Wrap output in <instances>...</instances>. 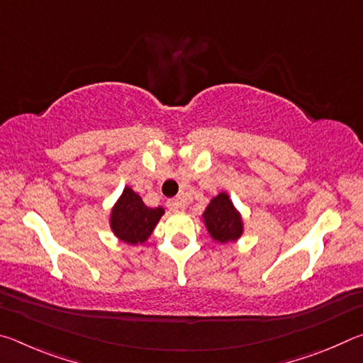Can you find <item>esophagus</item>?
<instances>
[{
	"label": "esophagus",
	"mask_w": 363,
	"mask_h": 363,
	"mask_svg": "<svg viewBox=\"0 0 363 363\" xmlns=\"http://www.w3.org/2000/svg\"><path fill=\"white\" fill-rule=\"evenodd\" d=\"M167 205H168L169 210L181 211V210H184V208H186V201H184L182 199H171V200H168Z\"/></svg>",
	"instance_id": "34e87169"
}]
</instances>
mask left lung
<instances>
[{
	"label": "left lung",
	"instance_id": "obj_1",
	"mask_svg": "<svg viewBox=\"0 0 363 363\" xmlns=\"http://www.w3.org/2000/svg\"><path fill=\"white\" fill-rule=\"evenodd\" d=\"M205 225L210 235L219 243L235 242L242 235L243 225L238 211L233 208L227 194H219L203 213Z\"/></svg>",
	"mask_w": 363,
	"mask_h": 363
}]
</instances>
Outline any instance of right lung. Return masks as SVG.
I'll use <instances>...</instances> for the list:
<instances>
[{"mask_svg": "<svg viewBox=\"0 0 363 363\" xmlns=\"http://www.w3.org/2000/svg\"><path fill=\"white\" fill-rule=\"evenodd\" d=\"M163 213L160 206H145L143 199L131 187H126L113 206L110 225L120 240L131 245L144 243Z\"/></svg>", "mask_w": 363, "mask_h": 363, "instance_id": "right-lung-1", "label": "right lung"}]
</instances>
